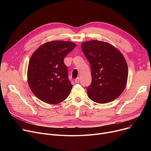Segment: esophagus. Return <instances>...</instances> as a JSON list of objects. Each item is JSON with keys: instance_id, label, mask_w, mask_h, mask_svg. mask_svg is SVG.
<instances>
[{"instance_id": "esophagus-1", "label": "esophagus", "mask_w": 151, "mask_h": 151, "mask_svg": "<svg viewBox=\"0 0 151 151\" xmlns=\"http://www.w3.org/2000/svg\"><path fill=\"white\" fill-rule=\"evenodd\" d=\"M80 78H76L75 79V82H76V83H80Z\"/></svg>"}]
</instances>
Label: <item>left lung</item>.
Here are the masks:
<instances>
[{
	"mask_svg": "<svg viewBox=\"0 0 151 151\" xmlns=\"http://www.w3.org/2000/svg\"><path fill=\"white\" fill-rule=\"evenodd\" d=\"M81 47L91 69L92 83L87 88L88 97L101 104L114 100L124 91L128 78L122 54L111 44L98 40L84 42Z\"/></svg>",
	"mask_w": 151,
	"mask_h": 151,
	"instance_id": "left-lung-1",
	"label": "left lung"
}]
</instances>
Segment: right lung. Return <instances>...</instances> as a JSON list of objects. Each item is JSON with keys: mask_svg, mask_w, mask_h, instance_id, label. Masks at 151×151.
I'll use <instances>...</instances> for the list:
<instances>
[{"mask_svg": "<svg viewBox=\"0 0 151 151\" xmlns=\"http://www.w3.org/2000/svg\"><path fill=\"white\" fill-rule=\"evenodd\" d=\"M76 46L70 42H47L32 55L27 80L35 96L50 104H57L69 96L72 85L63 59Z\"/></svg>", "mask_w": 151, "mask_h": 151, "instance_id": "add662e5", "label": "right lung"}]
</instances>
